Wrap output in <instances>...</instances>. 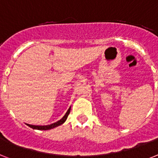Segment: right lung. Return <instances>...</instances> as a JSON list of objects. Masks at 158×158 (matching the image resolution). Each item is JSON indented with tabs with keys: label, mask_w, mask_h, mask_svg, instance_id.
Instances as JSON below:
<instances>
[{
	"label": "right lung",
	"mask_w": 158,
	"mask_h": 158,
	"mask_svg": "<svg viewBox=\"0 0 158 158\" xmlns=\"http://www.w3.org/2000/svg\"><path fill=\"white\" fill-rule=\"evenodd\" d=\"M71 112V107L68 108L67 112H66V114L64 115L61 120H59V121L55 122V123H53L51 124H48V125H32V124H26L29 127H30L33 129H37V130H50V129H52L54 128H56V127L59 126L61 124H63L67 119V116H68L69 113Z\"/></svg>",
	"instance_id": "add662e5"
}]
</instances>
